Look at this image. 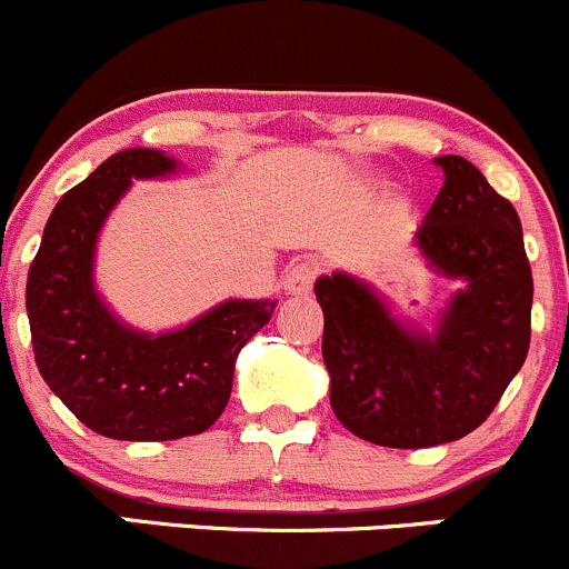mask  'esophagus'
<instances>
[{
	"label": "esophagus",
	"mask_w": 569,
	"mask_h": 569,
	"mask_svg": "<svg viewBox=\"0 0 569 569\" xmlns=\"http://www.w3.org/2000/svg\"><path fill=\"white\" fill-rule=\"evenodd\" d=\"M313 280H316L313 261H300V264H295L289 272L283 274V289L295 297L310 295V289H313Z\"/></svg>",
	"instance_id": "34e87169"
}]
</instances>
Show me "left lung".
<instances>
[{
	"instance_id": "1",
	"label": "left lung",
	"mask_w": 569,
	"mask_h": 569,
	"mask_svg": "<svg viewBox=\"0 0 569 569\" xmlns=\"http://www.w3.org/2000/svg\"><path fill=\"white\" fill-rule=\"evenodd\" d=\"M445 184L415 244L458 289L436 330L398 319L349 272L321 274L325 355L335 417L365 441L436 447L480 428L521 370L531 338V267L516 207L460 154L436 158Z\"/></svg>"
}]
</instances>
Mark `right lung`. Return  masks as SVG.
Returning a JSON list of instances; mask_svg holds the SVG:
<instances>
[{"instance_id": "obj_1", "label": "right lung", "mask_w": 569, "mask_h": 569, "mask_svg": "<svg viewBox=\"0 0 569 569\" xmlns=\"http://www.w3.org/2000/svg\"><path fill=\"white\" fill-rule=\"evenodd\" d=\"M160 149H122L59 199L29 267L34 362L51 392L94 433L171 441L223 415L242 346L278 300H226L190 325L143 332L124 325L94 286V253L111 209L133 179L177 174Z\"/></svg>"}]
</instances>
